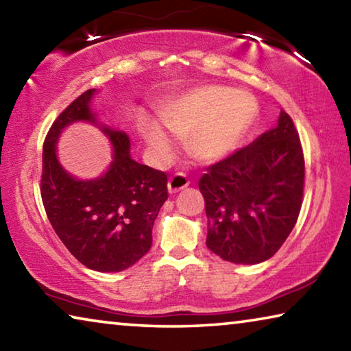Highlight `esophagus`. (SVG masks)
<instances>
[{
  "label": "esophagus",
  "mask_w": 351,
  "mask_h": 351,
  "mask_svg": "<svg viewBox=\"0 0 351 351\" xmlns=\"http://www.w3.org/2000/svg\"><path fill=\"white\" fill-rule=\"evenodd\" d=\"M187 186H189V180L186 178V175H182V173L173 175L167 182V189H169L170 193L180 192V190L186 189Z\"/></svg>",
  "instance_id": "1"
}]
</instances>
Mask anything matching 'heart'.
Returning a JSON list of instances; mask_svg holds the SVG:
<instances>
[{
	"mask_svg": "<svg viewBox=\"0 0 351 351\" xmlns=\"http://www.w3.org/2000/svg\"><path fill=\"white\" fill-rule=\"evenodd\" d=\"M156 112L161 123L152 116L139 119L141 138L153 161L165 162L173 153L170 131L186 138L187 150L195 159L215 164L230 156L251 132L258 104L247 93L204 85L165 100Z\"/></svg>",
	"mask_w": 351,
	"mask_h": 351,
	"instance_id": "1",
	"label": "heart"
}]
</instances>
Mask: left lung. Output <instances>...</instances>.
<instances>
[{
    "instance_id": "obj_1",
    "label": "left lung",
    "mask_w": 351,
    "mask_h": 351,
    "mask_svg": "<svg viewBox=\"0 0 351 351\" xmlns=\"http://www.w3.org/2000/svg\"><path fill=\"white\" fill-rule=\"evenodd\" d=\"M304 180L300 139L282 110L274 128L201 176L207 247L235 265L271 258L299 217Z\"/></svg>"
}]
</instances>
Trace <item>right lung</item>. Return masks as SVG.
<instances>
[{"label": "right lung", "mask_w": 351, "mask_h": 351, "mask_svg": "<svg viewBox=\"0 0 351 351\" xmlns=\"http://www.w3.org/2000/svg\"><path fill=\"white\" fill-rule=\"evenodd\" d=\"M96 94L83 93L52 123L43 145L41 199L58 239L82 265L121 272L150 251L154 219L169 197L167 175L134 161L128 134L93 111ZM77 121L97 126L112 144L109 169L91 180L69 174L56 154L62 130Z\"/></svg>", "instance_id": "1"}]
</instances>
